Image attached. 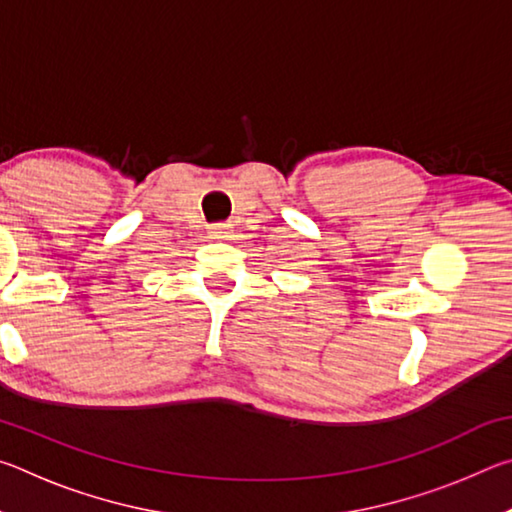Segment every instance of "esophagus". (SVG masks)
I'll list each match as a JSON object with an SVG mask.
<instances>
[{"mask_svg": "<svg viewBox=\"0 0 512 512\" xmlns=\"http://www.w3.org/2000/svg\"><path fill=\"white\" fill-rule=\"evenodd\" d=\"M207 235L214 241H221V239H228L230 237V225H214V228L207 230Z\"/></svg>", "mask_w": 512, "mask_h": 512, "instance_id": "esophagus-1", "label": "esophagus"}]
</instances>
